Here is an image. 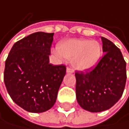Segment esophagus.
I'll return each instance as SVG.
<instances>
[{"label": "esophagus", "instance_id": "34e87169", "mask_svg": "<svg viewBox=\"0 0 129 129\" xmlns=\"http://www.w3.org/2000/svg\"><path fill=\"white\" fill-rule=\"evenodd\" d=\"M66 72H67V73L68 74H70V73H72L74 71H73V69L72 68H70V67H68L67 68V69H66Z\"/></svg>", "mask_w": 129, "mask_h": 129}]
</instances>
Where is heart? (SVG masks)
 Here are the masks:
<instances>
[{
  "label": "heart",
  "mask_w": 129,
  "mask_h": 129,
  "mask_svg": "<svg viewBox=\"0 0 129 129\" xmlns=\"http://www.w3.org/2000/svg\"><path fill=\"white\" fill-rule=\"evenodd\" d=\"M57 51L67 59H72V65L78 70L86 71L94 67L102 54L99 42L88 39H69L57 45Z\"/></svg>",
  "instance_id": "obj_1"
}]
</instances>
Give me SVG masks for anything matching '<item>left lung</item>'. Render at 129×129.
Returning <instances> with one entry per match:
<instances>
[{
  "instance_id": "8db88e82",
  "label": "left lung",
  "mask_w": 129,
  "mask_h": 129,
  "mask_svg": "<svg viewBox=\"0 0 129 129\" xmlns=\"http://www.w3.org/2000/svg\"><path fill=\"white\" fill-rule=\"evenodd\" d=\"M105 52L98 64L85 72L76 71V98L80 106L91 112L112 108L121 97L126 82V62L120 49L102 37Z\"/></svg>"
}]
</instances>
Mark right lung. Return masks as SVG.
Returning <instances> with one entry per match:
<instances>
[{
  "mask_svg": "<svg viewBox=\"0 0 129 129\" xmlns=\"http://www.w3.org/2000/svg\"><path fill=\"white\" fill-rule=\"evenodd\" d=\"M54 33L36 32L17 41L5 61L4 81L12 100L29 112H44L55 103L66 73L49 63Z\"/></svg>",
  "mask_w": 129,
  "mask_h": 129,
  "instance_id": "1",
  "label": "right lung"
}]
</instances>
